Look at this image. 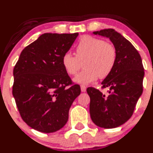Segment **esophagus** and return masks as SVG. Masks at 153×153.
Listing matches in <instances>:
<instances>
[{
    "mask_svg": "<svg viewBox=\"0 0 153 153\" xmlns=\"http://www.w3.org/2000/svg\"><path fill=\"white\" fill-rule=\"evenodd\" d=\"M86 86L85 85H81V91L82 92H85L86 91Z\"/></svg>",
    "mask_w": 153,
    "mask_h": 153,
    "instance_id": "obj_1",
    "label": "esophagus"
}]
</instances>
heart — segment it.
I'll return each mask as SVG.
<instances>
[{
    "label": "heart",
    "instance_id": "heart-1",
    "mask_svg": "<svg viewBox=\"0 0 153 153\" xmlns=\"http://www.w3.org/2000/svg\"><path fill=\"white\" fill-rule=\"evenodd\" d=\"M76 57L66 52L61 59L62 65L68 74L74 76L81 68H85L74 79L75 82L88 85L98 77L104 78L109 74L116 63V50L112 44L99 38L83 36L75 50Z\"/></svg>",
    "mask_w": 153,
    "mask_h": 153
}]
</instances>
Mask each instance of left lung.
<instances>
[{"instance_id":"obj_1","label":"left lung","mask_w":153,"mask_h":153,"mask_svg":"<svg viewBox=\"0 0 153 153\" xmlns=\"http://www.w3.org/2000/svg\"><path fill=\"white\" fill-rule=\"evenodd\" d=\"M110 39L116 50V63L111 73L101 82L109 88V95L94 88L87 89L90 98V114L98 127L114 128L132 116L143 92L144 67L140 55L128 40L114 29L93 32Z\"/></svg>"}]
</instances>
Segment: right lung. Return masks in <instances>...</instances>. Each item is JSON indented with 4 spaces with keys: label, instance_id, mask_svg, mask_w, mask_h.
<instances>
[{
    "label": "right lung",
    "instance_id": "obj_1",
    "mask_svg": "<svg viewBox=\"0 0 153 153\" xmlns=\"http://www.w3.org/2000/svg\"><path fill=\"white\" fill-rule=\"evenodd\" d=\"M78 35L42 34L22 51L14 66L12 94L17 109L25 122L38 131L53 133L62 128L81 93L61 62Z\"/></svg>",
    "mask_w": 153,
    "mask_h": 153
}]
</instances>
